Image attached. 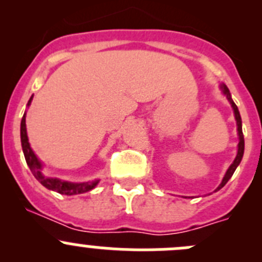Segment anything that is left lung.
Wrapping results in <instances>:
<instances>
[{
    "label": "left lung",
    "instance_id": "8db88e82",
    "mask_svg": "<svg viewBox=\"0 0 262 262\" xmlns=\"http://www.w3.org/2000/svg\"><path fill=\"white\" fill-rule=\"evenodd\" d=\"M221 91H222V94H223L224 96L227 97V100H228L229 104H231L232 109H233L234 119H236V124H237V134H238V146H237L236 158H234V161L231 163V166L228 167V170H227V172H226V175H224L223 180H222L221 184H219V186L216 187L215 191L221 190L222 187H223L224 185L228 182L229 179L232 178V175L234 173L236 168L238 167V165L241 163L242 157H244V152H245V139H244V133H242V120H241V115H239V112H238V107H237V105L234 104V101L232 100L231 92H229L228 87H227L224 83H221Z\"/></svg>",
    "mask_w": 262,
    "mask_h": 262
}]
</instances>
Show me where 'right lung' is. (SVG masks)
<instances>
[{
  "label": "right lung",
  "mask_w": 262,
  "mask_h": 262,
  "mask_svg": "<svg viewBox=\"0 0 262 262\" xmlns=\"http://www.w3.org/2000/svg\"><path fill=\"white\" fill-rule=\"evenodd\" d=\"M31 100H33V96L29 100L28 106H30ZM20 137L21 147H23V152L24 156H25V160L29 168H30V171L33 172L34 178L48 190H53V191H57L62 195H77L90 191V190H92L94 187H96V185L100 182V180H92L86 182H71L60 180V179L58 178H50V176L44 175L43 162H41L38 158V156L34 153V150L31 149L30 147V143H29L28 133H26V113L24 114L23 119H21Z\"/></svg>",
  "instance_id": "obj_1"
}]
</instances>
